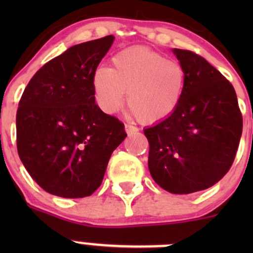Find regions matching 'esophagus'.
I'll return each instance as SVG.
<instances>
[{
    "label": "esophagus",
    "mask_w": 253,
    "mask_h": 253,
    "mask_svg": "<svg viewBox=\"0 0 253 253\" xmlns=\"http://www.w3.org/2000/svg\"><path fill=\"white\" fill-rule=\"evenodd\" d=\"M125 131H126L128 134L136 133V132H138V127L133 126V125L126 124V125H125Z\"/></svg>",
    "instance_id": "esophagus-1"
}]
</instances>
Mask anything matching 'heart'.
<instances>
[{
  "mask_svg": "<svg viewBox=\"0 0 253 253\" xmlns=\"http://www.w3.org/2000/svg\"><path fill=\"white\" fill-rule=\"evenodd\" d=\"M112 67L96 68L91 76L94 98L103 111L114 114L127 105L144 124H154L174 114L185 89L180 62L147 47H131L112 57Z\"/></svg>",
  "mask_w": 253,
  "mask_h": 253,
  "instance_id": "b5f03b06",
  "label": "heart"
}]
</instances>
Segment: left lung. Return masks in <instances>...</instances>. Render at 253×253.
I'll list each match as a JSON object with an SVG mask.
<instances>
[{
  "label": "left lung",
  "instance_id": "1",
  "mask_svg": "<svg viewBox=\"0 0 253 253\" xmlns=\"http://www.w3.org/2000/svg\"><path fill=\"white\" fill-rule=\"evenodd\" d=\"M186 81L174 114L144 129L148 168L168 192L187 195L215 185L229 171L242 133L235 89L206 58L174 48Z\"/></svg>",
  "mask_w": 253,
  "mask_h": 253
}]
</instances>
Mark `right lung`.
Here are the masks:
<instances>
[{
  "label": "right lung",
  "mask_w": 253,
  "mask_h": 253,
  "mask_svg": "<svg viewBox=\"0 0 253 253\" xmlns=\"http://www.w3.org/2000/svg\"><path fill=\"white\" fill-rule=\"evenodd\" d=\"M115 37L82 42L45 63L18 104L17 149L35 182L63 198L90 196L126 138L119 119L95 104L91 76Z\"/></svg>",
  "instance_id": "right-lung-1"
}]
</instances>
